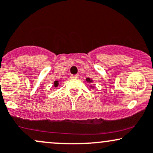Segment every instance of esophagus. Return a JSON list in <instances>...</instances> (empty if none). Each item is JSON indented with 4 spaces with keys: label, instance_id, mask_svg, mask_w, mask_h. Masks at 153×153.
I'll return each instance as SVG.
<instances>
[{
    "label": "esophagus",
    "instance_id": "obj_1",
    "mask_svg": "<svg viewBox=\"0 0 153 153\" xmlns=\"http://www.w3.org/2000/svg\"><path fill=\"white\" fill-rule=\"evenodd\" d=\"M78 75H71V76H70L71 79H76L78 78Z\"/></svg>",
    "mask_w": 153,
    "mask_h": 153
}]
</instances>
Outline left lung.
Listing matches in <instances>:
<instances>
[{
    "label": "left lung",
    "mask_w": 153,
    "mask_h": 153,
    "mask_svg": "<svg viewBox=\"0 0 153 153\" xmlns=\"http://www.w3.org/2000/svg\"><path fill=\"white\" fill-rule=\"evenodd\" d=\"M86 80H87V82H91V79H90V78H88Z\"/></svg>",
    "instance_id": "left-lung-1"
}]
</instances>
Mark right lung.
<instances>
[{
	"label": "right lung",
	"instance_id": "add662e5",
	"mask_svg": "<svg viewBox=\"0 0 153 153\" xmlns=\"http://www.w3.org/2000/svg\"><path fill=\"white\" fill-rule=\"evenodd\" d=\"M54 85H55V87H57V85H58V81H55V82H54Z\"/></svg>",
	"mask_w": 153,
	"mask_h": 153
}]
</instances>
